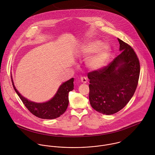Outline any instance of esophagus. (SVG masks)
Segmentation results:
<instances>
[{
    "instance_id": "34e87169",
    "label": "esophagus",
    "mask_w": 155,
    "mask_h": 155,
    "mask_svg": "<svg viewBox=\"0 0 155 155\" xmlns=\"http://www.w3.org/2000/svg\"><path fill=\"white\" fill-rule=\"evenodd\" d=\"M81 81L83 83H86L87 81V78L85 77H81Z\"/></svg>"
}]
</instances>
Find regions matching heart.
Wrapping results in <instances>:
<instances>
[{"instance_id": "b5f03b06", "label": "heart", "mask_w": 155, "mask_h": 155, "mask_svg": "<svg viewBox=\"0 0 155 155\" xmlns=\"http://www.w3.org/2000/svg\"><path fill=\"white\" fill-rule=\"evenodd\" d=\"M93 53V54L87 58L86 64L92 70H99L107 63L110 56L111 49L108 44H102V42L98 40L85 43L80 49V53L83 56H88Z\"/></svg>"}]
</instances>
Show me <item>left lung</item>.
I'll return each mask as SVG.
<instances>
[{"mask_svg":"<svg viewBox=\"0 0 155 155\" xmlns=\"http://www.w3.org/2000/svg\"><path fill=\"white\" fill-rule=\"evenodd\" d=\"M122 53L107 66L88 73L89 101L94 110L111 115L121 110L137 89L140 72L134 49L118 38Z\"/></svg>","mask_w":155,"mask_h":155,"instance_id":"left-lung-1","label":"left lung"}]
</instances>
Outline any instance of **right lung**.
I'll list each match as a JSON object with an SVG mask.
<instances>
[{"instance_id":"obj_1","label":"right lung","mask_w":155,"mask_h":155,"mask_svg":"<svg viewBox=\"0 0 155 155\" xmlns=\"http://www.w3.org/2000/svg\"><path fill=\"white\" fill-rule=\"evenodd\" d=\"M13 87L28 110L34 116L44 119H54L60 117L67 109L68 93L74 89V78L63 83L56 94L49 101L36 103L24 97L15 89L12 80Z\"/></svg>"}]
</instances>
